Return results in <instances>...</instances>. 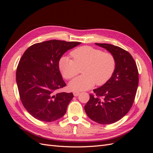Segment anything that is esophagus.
<instances>
[{
	"mask_svg": "<svg viewBox=\"0 0 153 153\" xmlns=\"http://www.w3.org/2000/svg\"><path fill=\"white\" fill-rule=\"evenodd\" d=\"M79 94H80L79 91H73V95L75 96H78Z\"/></svg>",
	"mask_w": 153,
	"mask_h": 153,
	"instance_id": "obj_1",
	"label": "esophagus"
}]
</instances>
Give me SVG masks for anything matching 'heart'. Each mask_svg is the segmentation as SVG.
<instances>
[{
    "mask_svg": "<svg viewBox=\"0 0 153 153\" xmlns=\"http://www.w3.org/2000/svg\"><path fill=\"white\" fill-rule=\"evenodd\" d=\"M73 59L62 57L59 60V68L66 79H71L80 72L84 74L71 80L69 88L73 91H85L95 84H105L112 76L115 68V60L109 52L89 46L78 48L71 52Z\"/></svg>",
    "mask_w": 153,
    "mask_h": 153,
    "instance_id": "obj_1",
    "label": "heart"
}]
</instances>
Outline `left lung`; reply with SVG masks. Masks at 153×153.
<instances>
[{
  "label": "left lung",
  "instance_id": "left-lung-1",
  "mask_svg": "<svg viewBox=\"0 0 153 153\" xmlns=\"http://www.w3.org/2000/svg\"><path fill=\"white\" fill-rule=\"evenodd\" d=\"M113 55L115 68L112 76L104 85L94 89L95 95L85 105V111L91 120L101 124L118 121L133 105L138 85V72L131 54L117 46L95 43Z\"/></svg>",
  "mask_w": 153,
  "mask_h": 153
}]
</instances>
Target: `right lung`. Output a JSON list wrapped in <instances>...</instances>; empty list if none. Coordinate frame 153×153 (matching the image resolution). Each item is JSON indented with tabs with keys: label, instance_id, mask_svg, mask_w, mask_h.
<instances>
[{
	"label": "right lung",
	"instance_id": "right-lung-1",
	"mask_svg": "<svg viewBox=\"0 0 153 153\" xmlns=\"http://www.w3.org/2000/svg\"><path fill=\"white\" fill-rule=\"evenodd\" d=\"M80 43L49 40L30 46L23 54L16 69V84L23 105L34 118L52 122L66 114L73 94L58 92L66 85L59 62L64 53Z\"/></svg>",
	"mask_w": 153,
	"mask_h": 153
}]
</instances>
